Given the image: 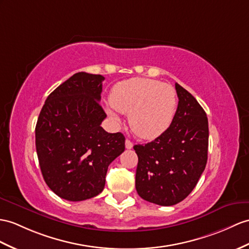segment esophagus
I'll use <instances>...</instances> for the list:
<instances>
[{"mask_svg": "<svg viewBox=\"0 0 249 249\" xmlns=\"http://www.w3.org/2000/svg\"><path fill=\"white\" fill-rule=\"evenodd\" d=\"M125 148L126 149H132L133 148V142L131 141H129V139H126V141H125Z\"/></svg>", "mask_w": 249, "mask_h": 249, "instance_id": "esophagus-1", "label": "esophagus"}]
</instances>
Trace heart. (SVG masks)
Returning a JSON list of instances; mask_svg holds the SVG:
<instances>
[{"instance_id":"1","label":"heart","mask_w":249,"mask_h":249,"mask_svg":"<svg viewBox=\"0 0 249 249\" xmlns=\"http://www.w3.org/2000/svg\"><path fill=\"white\" fill-rule=\"evenodd\" d=\"M107 112L118 120L117 112L129 114V124L138 137L154 139L172 124L178 108L175 89L145 78H131L115 84Z\"/></svg>"}]
</instances>
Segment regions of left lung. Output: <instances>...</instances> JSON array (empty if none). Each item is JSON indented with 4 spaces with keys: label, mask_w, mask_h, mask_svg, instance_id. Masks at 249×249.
Masks as SVG:
<instances>
[{
    "label": "left lung",
    "mask_w": 249,
    "mask_h": 249,
    "mask_svg": "<svg viewBox=\"0 0 249 249\" xmlns=\"http://www.w3.org/2000/svg\"><path fill=\"white\" fill-rule=\"evenodd\" d=\"M178 97L170 126L145 144H135L138 156L135 187L150 203L172 206L195 189L208 154V119L188 90L175 83Z\"/></svg>",
    "instance_id": "obj_1"
}]
</instances>
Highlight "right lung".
Wrapping results in <instances>:
<instances>
[{
  "instance_id": "1",
  "label": "right lung",
  "mask_w": 249,
  "mask_h": 249,
  "mask_svg": "<svg viewBox=\"0 0 249 249\" xmlns=\"http://www.w3.org/2000/svg\"><path fill=\"white\" fill-rule=\"evenodd\" d=\"M105 77L80 71L50 94L36 125V149L50 189L71 202L98 196L110 163L124 151V134L100 126Z\"/></svg>"
}]
</instances>
